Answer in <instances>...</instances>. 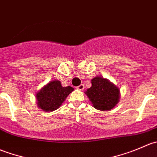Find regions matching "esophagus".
<instances>
[{
  "instance_id": "esophagus-1",
  "label": "esophagus",
  "mask_w": 157,
  "mask_h": 157,
  "mask_svg": "<svg viewBox=\"0 0 157 157\" xmlns=\"http://www.w3.org/2000/svg\"><path fill=\"white\" fill-rule=\"evenodd\" d=\"M77 90H83V89H84V85H83V84L79 85L78 86H77Z\"/></svg>"
}]
</instances>
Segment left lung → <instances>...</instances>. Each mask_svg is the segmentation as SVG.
Instances as JSON below:
<instances>
[{"label": "left lung", "instance_id": "1", "mask_svg": "<svg viewBox=\"0 0 157 157\" xmlns=\"http://www.w3.org/2000/svg\"><path fill=\"white\" fill-rule=\"evenodd\" d=\"M92 86L86 91V96L95 109L100 111L111 110L119 101L120 90L107 79L96 77L91 80Z\"/></svg>", "mask_w": 157, "mask_h": 157}]
</instances>
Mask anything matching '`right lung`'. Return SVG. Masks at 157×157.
I'll return each mask as SVG.
<instances>
[{"mask_svg":"<svg viewBox=\"0 0 157 157\" xmlns=\"http://www.w3.org/2000/svg\"><path fill=\"white\" fill-rule=\"evenodd\" d=\"M73 90L70 86L63 87L59 80L50 81L36 93L38 106L45 112L56 110Z\"/></svg>","mask_w":157,"mask_h":157,"instance_id":"right-lung-1","label":"right lung"}]
</instances>
